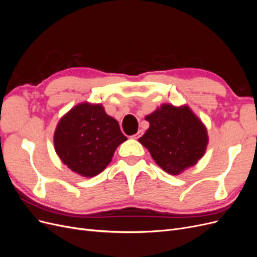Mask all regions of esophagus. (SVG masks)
I'll list each match as a JSON object with an SVG mask.
<instances>
[{"mask_svg": "<svg viewBox=\"0 0 257 257\" xmlns=\"http://www.w3.org/2000/svg\"><path fill=\"white\" fill-rule=\"evenodd\" d=\"M142 135H143V131L141 130V131H138L136 134H134L133 136H132V138H133V139H138L139 137H142Z\"/></svg>", "mask_w": 257, "mask_h": 257, "instance_id": "esophagus-1", "label": "esophagus"}]
</instances>
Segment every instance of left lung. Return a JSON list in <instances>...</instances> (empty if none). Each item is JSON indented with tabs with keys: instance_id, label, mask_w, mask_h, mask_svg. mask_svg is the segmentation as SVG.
<instances>
[{
	"instance_id": "left-lung-1",
	"label": "left lung",
	"mask_w": 257,
	"mask_h": 257,
	"mask_svg": "<svg viewBox=\"0 0 257 257\" xmlns=\"http://www.w3.org/2000/svg\"><path fill=\"white\" fill-rule=\"evenodd\" d=\"M146 120L150 126L138 142L166 173L180 175L203 158L208 145L207 128L190 107L163 104Z\"/></svg>"
}]
</instances>
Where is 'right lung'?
<instances>
[{
	"mask_svg": "<svg viewBox=\"0 0 257 257\" xmlns=\"http://www.w3.org/2000/svg\"><path fill=\"white\" fill-rule=\"evenodd\" d=\"M126 139L118 121L108 115L102 105L81 103L62 116L53 143L63 164L90 178L103 172Z\"/></svg>",
	"mask_w": 257,
	"mask_h": 257,
	"instance_id": "right-lung-1",
	"label": "right lung"
}]
</instances>
